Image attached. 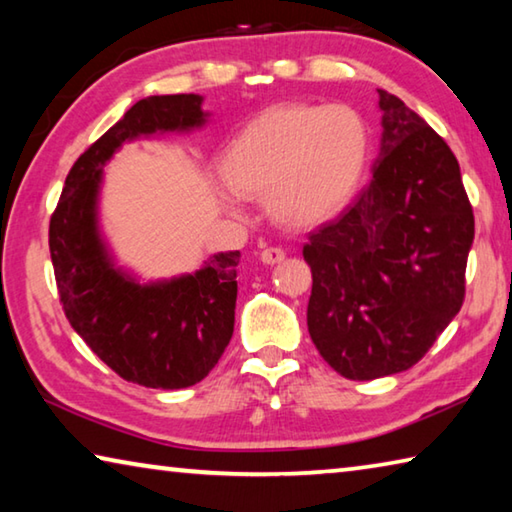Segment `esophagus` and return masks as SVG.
<instances>
[{"instance_id":"34e87169","label":"esophagus","mask_w":512,"mask_h":512,"mask_svg":"<svg viewBox=\"0 0 512 512\" xmlns=\"http://www.w3.org/2000/svg\"><path fill=\"white\" fill-rule=\"evenodd\" d=\"M259 257H262L264 264H280V262H284L287 253H284L282 248L275 246V248H264L262 255H259Z\"/></svg>"}]
</instances>
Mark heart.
<instances>
[{"instance_id":"b5f03b06","label":"heart","mask_w":512,"mask_h":512,"mask_svg":"<svg viewBox=\"0 0 512 512\" xmlns=\"http://www.w3.org/2000/svg\"><path fill=\"white\" fill-rule=\"evenodd\" d=\"M368 160V128L348 106L289 103L257 115L221 155V176L241 196H266L291 228L339 214Z\"/></svg>"}]
</instances>
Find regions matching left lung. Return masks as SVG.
<instances>
[{
	"mask_svg": "<svg viewBox=\"0 0 512 512\" xmlns=\"http://www.w3.org/2000/svg\"><path fill=\"white\" fill-rule=\"evenodd\" d=\"M379 92L370 183L302 248L307 327L348 379L409 370L461 311L474 214L452 149L402 99Z\"/></svg>",
	"mask_w": 512,
	"mask_h": 512,
	"instance_id": "1",
	"label": "left lung"
}]
</instances>
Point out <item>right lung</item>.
Wrapping results in <instances>:
<instances>
[{
  "instance_id": "add662e5",
  "label": "right lung",
  "mask_w": 512,
  "mask_h": 512,
  "mask_svg": "<svg viewBox=\"0 0 512 512\" xmlns=\"http://www.w3.org/2000/svg\"><path fill=\"white\" fill-rule=\"evenodd\" d=\"M198 94L146 97L103 133L67 173L49 223V250L63 311L74 332L121 379L146 388L194 386L235 329L239 250L216 253L194 273L142 284L115 266L99 230L103 164L124 142L201 128Z\"/></svg>"
}]
</instances>
